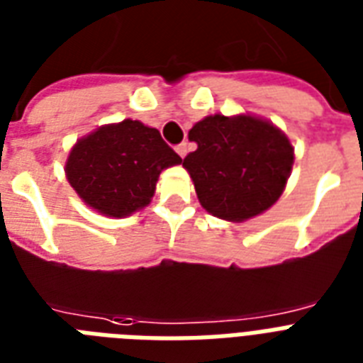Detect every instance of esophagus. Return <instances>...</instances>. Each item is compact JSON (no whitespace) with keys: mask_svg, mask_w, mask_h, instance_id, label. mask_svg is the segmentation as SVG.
I'll list each match as a JSON object with an SVG mask.
<instances>
[{"mask_svg":"<svg viewBox=\"0 0 363 363\" xmlns=\"http://www.w3.org/2000/svg\"><path fill=\"white\" fill-rule=\"evenodd\" d=\"M176 152H178L179 157L184 159L185 155H187V142H182V144H178V146H176Z\"/></svg>","mask_w":363,"mask_h":363,"instance_id":"34e87169","label":"esophagus"}]
</instances>
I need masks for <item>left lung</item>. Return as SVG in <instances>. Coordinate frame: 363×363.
<instances>
[{"instance_id": "1", "label": "left lung", "mask_w": 363, "mask_h": 363, "mask_svg": "<svg viewBox=\"0 0 363 363\" xmlns=\"http://www.w3.org/2000/svg\"><path fill=\"white\" fill-rule=\"evenodd\" d=\"M196 150L184 159L206 211L245 221L274 206L285 191L294 147L281 129L249 114L206 116L193 125Z\"/></svg>"}]
</instances>
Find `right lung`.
<instances>
[{"mask_svg": "<svg viewBox=\"0 0 363 363\" xmlns=\"http://www.w3.org/2000/svg\"><path fill=\"white\" fill-rule=\"evenodd\" d=\"M182 163L161 133L123 120L78 138L65 163L77 195L106 217H127L150 204L159 174Z\"/></svg>", "mask_w": 363, "mask_h": 363, "instance_id": "obj_1", "label": "right lung"}]
</instances>
